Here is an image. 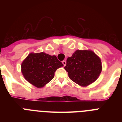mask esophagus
I'll use <instances>...</instances> for the list:
<instances>
[{"instance_id": "34e87169", "label": "esophagus", "mask_w": 122, "mask_h": 122, "mask_svg": "<svg viewBox=\"0 0 122 122\" xmlns=\"http://www.w3.org/2000/svg\"><path fill=\"white\" fill-rule=\"evenodd\" d=\"M62 63H63V66H65V65H66V61H65V60H63V61H62Z\"/></svg>"}]
</instances>
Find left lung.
I'll return each mask as SVG.
<instances>
[{
    "instance_id": "8db88e82",
    "label": "left lung",
    "mask_w": 122,
    "mask_h": 122,
    "mask_svg": "<svg viewBox=\"0 0 122 122\" xmlns=\"http://www.w3.org/2000/svg\"><path fill=\"white\" fill-rule=\"evenodd\" d=\"M64 68L71 80L85 87L98 78L102 63L100 58L92 50H76L67 59Z\"/></svg>"
}]
</instances>
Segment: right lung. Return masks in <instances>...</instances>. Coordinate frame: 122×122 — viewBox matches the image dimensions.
I'll return each instance as SVG.
<instances>
[{"label": "right lung", "mask_w": 122, "mask_h": 122, "mask_svg": "<svg viewBox=\"0 0 122 122\" xmlns=\"http://www.w3.org/2000/svg\"><path fill=\"white\" fill-rule=\"evenodd\" d=\"M63 66L56 56L44 52H31L21 63V72L27 81L41 88L54 78L55 71Z\"/></svg>", "instance_id": "obj_1"}]
</instances>
